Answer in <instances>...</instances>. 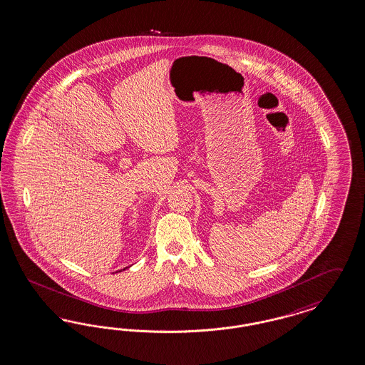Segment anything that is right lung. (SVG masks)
<instances>
[{
  "instance_id": "add662e5",
  "label": "right lung",
  "mask_w": 365,
  "mask_h": 365,
  "mask_svg": "<svg viewBox=\"0 0 365 365\" xmlns=\"http://www.w3.org/2000/svg\"><path fill=\"white\" fill-rule=\"evenodd\" d=\"M125 269H128V267H125ZM120 271H121V269H120Z\"/></svg>"
}]
</instances>
